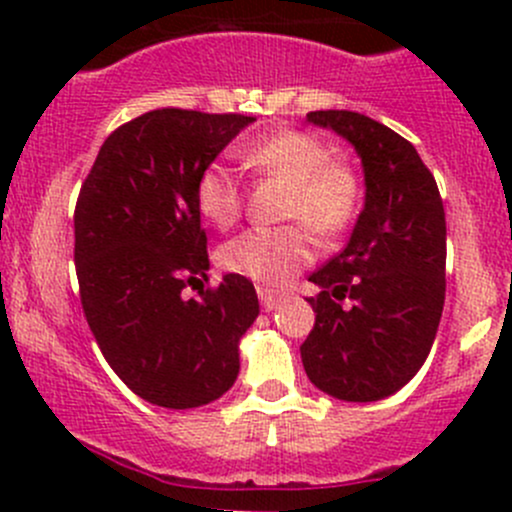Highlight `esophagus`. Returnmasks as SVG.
<instances>
[{"label":"esophagus","mask_w":512,"mask_h":512,"mask_svg":"<svg viewBox=\"0 0 512 512\" xmlns=\"http://www.w3.org/2000/svg\"><path fill=\"white\" fill-rule=\"evenodd\" d=\"M257 294H260V302H262V309H265V312L277 309L282 304V299H285V294H277L267 287H257Z\"/></svg>","instance_id":"1"}]
</instances>
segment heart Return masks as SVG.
Returning a JSON list of instances; mask_svg holds the SVG:
<instances>
[{
    "instance_id": "1",
    "label": "heart",
    "mask_w": 512,
    "mask_h": 512,
    "mask_svg": "<svg viewBox=\"0 0 512 512\" xmlns=\"http://www.w3.org/2000/svg\"><path fill=\"white\" fill-rule=\"evenodd\" d=\"M242 160L267 178L289 185L285 218L302 220L317 235H337L359 213L361 180L352 165L334 160L327 143L307 131H277L242 148ZM195 205L215 227H230L242 213V190L223 163L205 165L195 183ZM314 255L304 227H250L227 240L220 265L265 287L292 280Z\"/></svg>"
}]
</instances>
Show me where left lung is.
<instances>
[{"mask_svg": "<svg viewBox=\"0 0 512 512\" xmlns=\"http://www.w3.org/2000/svg\"><path fill=\"white\" fill-rule=\"evenodd\" d=\"M307 121L354 146L364 168V210L347 247L309 275L322 292L304 344L309 381L342 401H379L426 361L446 299V213L416 148L354 111H312ZM347 298L349 305L343 304Z\"/></svg>", "mask_w": 512, "mask_h": 512, "instance_id": "8db88e82", "label": "left lung"}]
</instances>
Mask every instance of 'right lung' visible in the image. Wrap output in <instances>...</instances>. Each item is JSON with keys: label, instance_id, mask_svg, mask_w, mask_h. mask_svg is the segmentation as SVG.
Instances as JSON below:
<instances>
[{"label": "right lung", "instance_id": "1", "mask_svg": "<svg viewBox=\"0 0 512 512\" xmlns=\"http://www.w3.org/2000/svg\"><path fill=\"white\" fill-rule=\"evenodd\" d=\"M255 121L242 113L158 108L103 141L74 213L81 304L118 379L148 404L195 409L220 399L240 371V339L260 314L252 282L208 280V237L195 183Z\"/></svg>", "mask_w": 512, "mask_h": 512}]
</instances>
